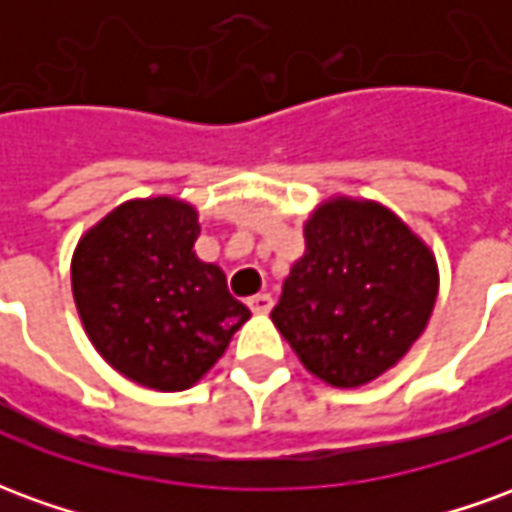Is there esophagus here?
<instances>
[{"label": "esophagus", "mask_w": 512, "mask_h": 512, "mask_svg": "<svg viewBox=\"0 0 512 512\" xmlns=\"http://www.w3.org/2000/svg\"><path fill=\"white\" fill-rule=\"evenodd\" d=\"M271 304H274L271 293H257V296L249 299V307H252V312H257V315H263V312L271 310Z\"/></svg>", "instance_id": "esophagus-1"}]
</instances>
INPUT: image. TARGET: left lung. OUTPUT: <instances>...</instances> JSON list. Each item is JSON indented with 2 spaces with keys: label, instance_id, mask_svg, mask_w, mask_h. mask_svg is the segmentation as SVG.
Returning a JSON list of instances; mask_svg holds the SVG:
<instances>
[{
  "label": "left lung",
  "instance_id": "left-lung-1",
  "mask_svg": "<svg viewBox=\"0 0 512 512\" xmlns=\"http://www.w3.org/2000/svg\"><path fill=\"white\" fill-rule=\"evenodd\" d=\"M271 321L301 365L332 386H362L403 359L439 293L430 249L378 202L329 200L304 224Z\"/></svg>",
  "mask_w": 512,
  "mask_h": 512
}]
</instances>
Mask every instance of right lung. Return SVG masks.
<instances>
[{"label": "right lung", "mask_w": 512, "mask_h": 512, "mask_svg": "<svg viewBox=\"0 0 512 512\" xmlns=\"http://www.w3.org/2000/svg\"><path fill=\"white\" fill-rule=\"evenodd\" d=\"M197 211L172 197L131 200L84 235L71 285L84 332L117 373L158 392L197 384L249 307L222 268L194 255Z\"/></svg>", "instance_id": "right-lung-1"}]
</instances>
